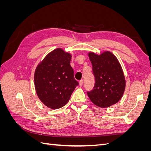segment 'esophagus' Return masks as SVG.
<instances>
[{"instance_id": "esophagus-1", "label": "esophagus", "mask_w": 151, "mask_h": 151, "mask_svg": "<svg viewBox=\"0 0 151 151\" xmlns=\"http://www.w3.org/2000/svg\"><path fill=\"white\" fill-rule=\"evenodd\" d=\"M83 80H81L79 81V86L81 87V86H83Z\"/></svg>"}]
</instances>
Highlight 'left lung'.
<instances>
[{"label": "left lung", "instance_id": "left-lung-1", "mask_svg": "<svg viewBox=\"0 0 151 151\" xmlns=\"http://www.w3.org/2000/svg\"><path fill=\"white\" fill-rule=\"evenodd\" d=\"M93 65L95 84L88 95L95 105L108 108L118 103L125 89V79L117 58L109 51L100 55L88 53Z\"/></svg>", "mask_w": 151, "mask_h": 151}]
</instances>
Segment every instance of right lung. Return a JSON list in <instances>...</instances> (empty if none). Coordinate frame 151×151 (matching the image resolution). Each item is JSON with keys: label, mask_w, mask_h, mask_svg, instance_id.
<instances>
[{"label": "right lung", "mask_w": 151, "mask_h": 151, "mask_svg": "<svg viewBox=\"0 0 151 151\" xmlns=\"http://www.w3.org/2000/svg\"><path fill=\"white\" fill-rule=\"evenodd\" d=\"M71 57L70 53L58 48L50 52L36 68L34 82L36 94L50 108L65 106L79 85L70 64Z\"/></svg>", "instance_id": "add662e5"}]
</instances>
